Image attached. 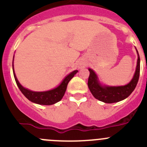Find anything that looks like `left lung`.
Masks as SVG:
<instances>
[{
    "mask_svg": "<svg viewBox=\"0 0 147 147\" xmlns=\"http://www.w3.org/2000/svg\"><path fill=\"white\" fill-rule=\"evenodd\" d=\"M88 71L90 74L88 79V86L92 95L96 99L107 104L119 102L127 98L136 88L140 74V58L138 53L137 66L134 76L127 85L123 86H102L97 80V76L94 71L91 69Z\"/></svg>",
    "mask_w": 147,
    "mask_h": 147,
    "instance_id": "1",
    "label": "left lung"
}]
</instances>
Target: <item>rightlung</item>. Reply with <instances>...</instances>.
<instances>
[{
	"label": "right lung",
	"mask_w": 147,
	"mask_h": 147,
	"mask_svg": "<svg viewBox=\"0 0 147 147\" xmlns=\"http://www.w3.org/2000/svg\"><path fill=\"white\" fill-rule=\"evenodd\" d=\"M78 72V71L75 70L72 71L71 73L69 74L66 78L63 79L61 84L53 90L48 91H43V92H36V91H32L30 90L25 88L22 86L20 84L17 79L16 74L14 73L13 70V75L15 78L17 86L19 88L20 91L22 92L25 96L29 100L36 104H40V105H52L56 103L59 102V101L61 100L66 92L67 85L70 80Z\"/></svg>",
	"instance_id": "add662e5"
}]
</instances>
